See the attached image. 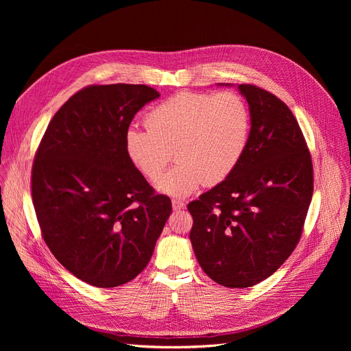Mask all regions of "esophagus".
<instances>
[{
    "instance_id": "34e87169",
    "label": "esophagus",
    "mask_w": 351,
    "mask_h": 351,
    "mask_svg": "<svg viewBox=\"0 0 351 351\" xmlns=\"http://www.w3.org/2000/svg\"><path fill=\"white\" fill-rule=\"evenodd\" d=\"M184 207H186V204L183 202H180V199H172V208H173V211L183 210Z\"/></svg>"
}]
</instances>
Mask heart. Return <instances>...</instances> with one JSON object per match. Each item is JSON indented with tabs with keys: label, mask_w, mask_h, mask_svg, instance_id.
I'll use <instances>...</instances> for the list:
<instances>
[{
	"label": "heart",
	"mask_w": 351,
	"mask_h": 351,
	"mask_svg": "<svg viewBox=\"0 0 351 351\" xmlns=\"http://www.w3.org/2000/svg\"><path fill=\"white\" fill-rule=\"evenodd\" d=\"M145 126H130L125 133L129 161L156 182L175 152L178 165L157 182V190L182 198L234 171L248 141L250 112L232 91H180L149 111Z\"/></svg>",
	"instance_id": "obj_1"
}]
</instances>
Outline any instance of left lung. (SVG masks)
I'll return each mask as SVG.
<instances>
[{
  "label": "left lung",
  "instance_id": "left-lung-1",
  "mask_svg": "<svg viewBox=\"0 0 351 351\" xmlns=\"http://www.w3.org/2000/svg\"><path fill=\"white\" fill-rule=\"evenodd\" d=\"M237 90L250 111L243 157L187 210L191 245L203 271L225 287L244 289L271 276L298 243L313 197V162L283 101L253 84Z\"/></svg>",
  "mask_w": 351,
  "mask_h": 351
}]
</instances>
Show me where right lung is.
<instances>
[{
    "mask_svg": "<svg viewBox=\"0 0 351 351\" xmlns=\"http://www.w3.org/2000/svg\"><path fill=\"white\" fill-rule=\"evenodd\" d=\"M157 98L145 84L88 86L58 110L37 149L32 195L44 241L91 286L134 279L172 213L125 152L134 115Z\"/></svg>",
    "mask_w": 351,
    "mask_h": 351,
    "instance_id": "obj_1",
    "label": "right lung"
}]
</instances>
